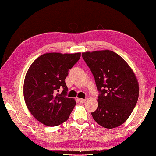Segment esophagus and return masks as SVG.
Masks as SVG:
<instances>
[{
	"instance_id": "obj_1",
	"label": "esophagus",
	"mask_w": 156,
	"mask_h": 156,
	"mask_svg": "<svg viewBox=\"0 0 156 156\" xmlns=\"http://www.w3.org/2000/svg\"><path fill=\"white\" fill-rule=\"evenodd\" d=\"M79 102H80V103H84L85 101H86V100H85V99H81H81H79Z\"/></svg>"
}]
</instances>
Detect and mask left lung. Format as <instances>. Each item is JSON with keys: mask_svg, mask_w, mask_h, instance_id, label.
I'll list each match as a JSON object with an SVG mask.
<instances>
[{"mask_svg": "<svg viewBox=\"0 0 156 156\" xmlns=\"http://www.w3.org/2000/svg\"><path fill=\"white\" fill-rule=\"evenodd\" d=\"M82 57L93 74L99 91L98 107L91 112L95 121L106 129L129 119L139 98V84L133 70L111 50L86 52Z\"/></svg>", "mask_w": 156, "mask_h": 156, "instance_id": "1", "label": "left lung"}]
</instances>
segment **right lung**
<instances>
[{
    "instance_id": "add662e5",
    "label": "right lung",
    "mask_w": 156,
    "mask_h": 156,
    "mask_svg": "<svg viewBox=\"0 0 156 156\" xmlns=\"http://www.w3.org/2000/svg\"><path fill=\"white\" fill-rule=\"evenodd\" d=\"M80 57V52L44 54L28 69L23 84L24 100L31 114L44 125H60L68 120L73 110L76 101L66 97L65 79Z\"/></svg>"
}]
</instances>
